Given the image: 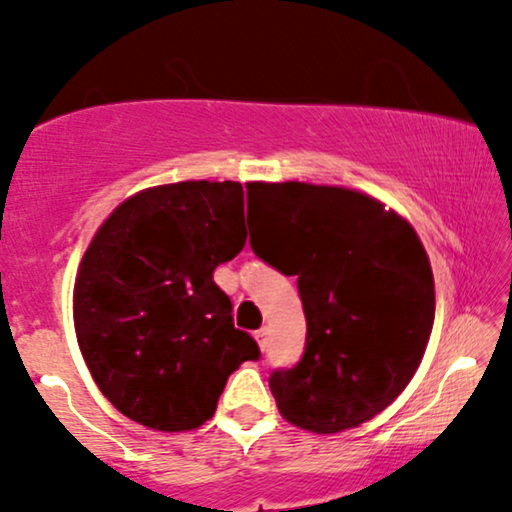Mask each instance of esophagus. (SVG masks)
<instances>
[{"mask_svg": "<svg viewBox=\"0 0 512 512\" xmlns=\"http://www.w3.org/2000/svg\"><path fill=\"white\" fill-rule=\"evenodd\" d=\"M255 339H257V346H260L262 351L267 349V344H269V330H267V327H262V330H257V332H255Z\"/></svg>", "mask_w": 512, "mask_h": 512, "instance_id": "34e87169", "label": "esophagus"}]
</instances>
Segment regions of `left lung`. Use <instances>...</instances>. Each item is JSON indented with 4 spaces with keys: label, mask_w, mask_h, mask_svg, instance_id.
<instances>
[{
    "label": "left lung",
    "mask_w": 512,
    "mask_h": 512,
    "mask_svg": "<svg viewBox=\"0 0 512 512\" xmlns=\"http://www.w3.org/2000/svg\"><path fill=\"white\" fill-rule=\"evenodd\" d=\"M264 211L252 250L298 276L308 322L298 366L276 370L279 414L332 436L390 407L414 378L436 317V284L414 226L366 192L250 182Z\"/></svg>",
    "instance_id": "obj_1"
}]
</instances>
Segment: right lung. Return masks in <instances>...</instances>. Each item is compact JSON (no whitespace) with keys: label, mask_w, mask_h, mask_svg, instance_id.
Returning a JSON list of instances; mask_svg holds the SVG:
<instances>
[{"label":"right lung","mask_w":512,"mask_h":512,"mask_svg":"<svg viewBox=\"0 0 512 512\" xmlns=\"http://www.w3.org/2000/svg\"><path fill=\"white\" fill-rule=\"evenodd\" d=\"M245 245L243 185L185 180L117 204L81 257L74 330L98 390L163 433L214 416L228 375L260 356L214 269Z\"/></svg>","instance_id":"obj_1"}]
</instances>
